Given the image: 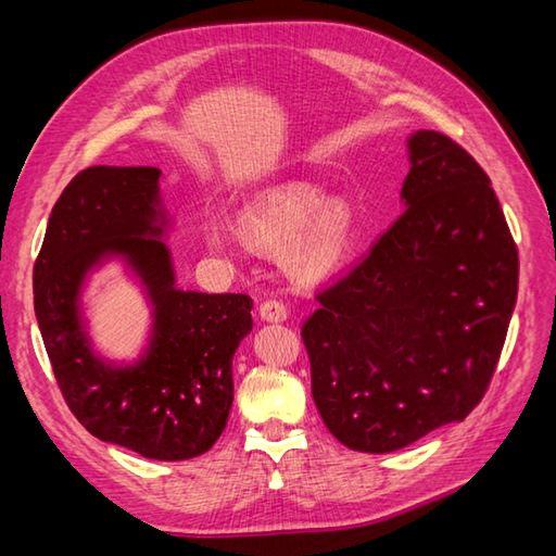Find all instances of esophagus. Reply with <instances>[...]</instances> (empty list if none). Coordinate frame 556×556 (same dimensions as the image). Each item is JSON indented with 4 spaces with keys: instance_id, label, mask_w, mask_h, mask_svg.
I'll return each instance as SVG.
<instances>
[{
    "instance_id": "esophagus-1",
    "label": "esophagus",
    "mask_w": 556,
    "mask_h": 556,
    "mask_svg": "<svg viewBox=\"0 0 556 556\" xmlns=\"http://www.w3.org/2000/svg\"><path fill=\"white\" fill-rule=\"evenodd\" d=\"M260 317L264 323H285V319H288V308H285L280 301H264L260 306Z\"/></svg>"
}]
</instances>
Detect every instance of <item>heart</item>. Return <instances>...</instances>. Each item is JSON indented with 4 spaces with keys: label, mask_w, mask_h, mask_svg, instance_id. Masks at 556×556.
Here are the masks:
<instances>
[{
    "label": "heart",
    "mask_w": 556,
    "mask_h": 556,
    "mask_svg": "<svg viewBox=\"0 0 556 556\" xmlns=\"http://www.w3.org/2000/svg\"><path fill=\"white\" fill-rule=\"evenodd\" d=\"M239 223L248 239L266 248H278L285 240L282 262L299 278L317 280L339 268L355 237V211L348 201L333 199L311 182H282L257 194L241 208ZM206 245L220 255H231L239 237L223 225H208Z\"/></svg>",
    "instance_id": "b5f03b06"
}]
</instances>
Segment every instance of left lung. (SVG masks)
Listing matches in <instances>:
<instances>
[{
	"label": "left lung",
	"mask_w": 556,
	"mask_h": 556,
	"mask_svg": "<svg viewBox=\"0 0 556 556\" xmlns=\"http://www.w3.org/2000/svg\"><path fill=\"white\" fill-rule=\"evenodd\" d=\"M403 211L306 319L313 401L357 452L408 447L473 410L517 301V248L492 182L439 131L406 139Z\"/></svg>",
	"instance_id": "1"
}]
</instances>
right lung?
I'll return each instance as SVG.
<instances>
[{
  "label": "right lung",
  "instance_id": "add662e5",
  "mask_svg": "<svg viewBox=\"0 0 556 556\" xmlns=\"http://www.w3.org/2000/svg\"><path fill=\"white\" fill-rule=\"evenodd\" d=\"M157 166H92L66 185L35 264V313L60 390L99 441L146 459L182 462L213 447L233 401L231 359L252 331V299L182 290ZM121 263L151 325L134 361L93 348L85 292Z\"/></svg>",
  "mask_w": 556,
  "mask_h": 556
}]
</instances>
